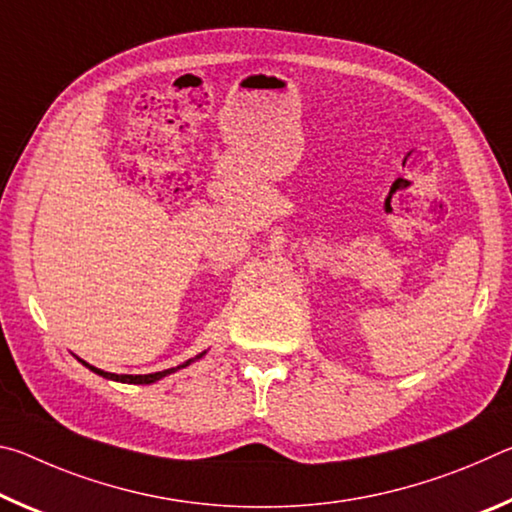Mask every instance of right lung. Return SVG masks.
I'll return each instance as SVG.
<instances>
[{
    "mask_svg": "<svg viewBox=\"0 0 512 512\" xmlns=\"http://www.w3.org/2000/svg\"><path fill=\"white\" fill-rule=\"evenodd\" d=\"M205 352H201L198 354L196 359H201ZM194 359H189V361H185L183 366H178V368H185V366H189V363H192ZM85 363V361H83ZM85 366H88L92 372H97V375H101V377H106V379H115V381H124V384H153V381H158V379H162V377H167V375H171V372H176L178 368H169V370H162V372H153V375H115V372H103V370H99V368H94V366H90V363H85Z\"/></svg>",
    "mask_w": 512,
    "mask_h": 512,
    "instance_id": "right-lung-1",
    "label": "right lung"
}]
</instances>
